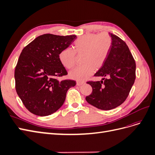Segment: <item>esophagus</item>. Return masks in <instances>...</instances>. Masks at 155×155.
<instances>
[{
    "mask_svg": "<svg viewBox=\"0 0 155 155\" xmlns=\"http://www.w3.org/2000/svg\"><path fill=\"white\" fill-rule=\"evenodd\" d=\"M84 83H85V82H79V81H78V82L76 83V85H77L78 86H81V85H83Z\"/></svg>",
    "mask_w": 155,
    "mask_h": 155,
    "instance_id": "esophagus-1",
    "label": "esophagus"
}]
</instances>
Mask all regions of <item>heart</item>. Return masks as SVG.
Wrapping results in <instances>:
<instances>
[{"label": "heart", "mask_w": 155, "mask_h": 155, "mask_svg": "<svg viewBox=\"0 0 155 155\" xmlns=\"http://www.w3.org/2000/svg\"><path fill=\"white\" fill-rule=\"evenodd\" d=\"M112 46L110 36L104 33L100 35L87 34L83 35L75 41L74 50L65 48L61 51L59 59L63 66L67 69L74 67L76 62V52L84 54L83 63L69 73V76L78 81H83L92 76L96 69L103 67L109 55Z\"/></svg>", "instance_id": "b5f03b06"}]
</instances>
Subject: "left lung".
<instances>
[{
    "instance_id": "obj_1",
    "label": "left lung",
    "mask_w": 155,
    "mask_h": 155,
    "mask_svg": "<svg viewBox=\"0 0 155 155\" xmlns=\"http://www.w3.org/2000/svg\"><path fill=\"white\" fill-rule=\"evenodd\" d=\"M112 46L103 67L95 76L107 77L101 81H88L92 88L86 97L89 104L101 110H111L126 100L136 78V63L127 45L120 37L109 33Z\"/></svg>"
}]
</instances>
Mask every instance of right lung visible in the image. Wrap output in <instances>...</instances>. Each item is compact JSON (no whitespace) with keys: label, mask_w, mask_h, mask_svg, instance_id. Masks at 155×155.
<instances>
[{"label":"right lung","mask_w":155,"mask_h":155,"mask_svg":"<svg viewBox=\"0 0 155 155\" xmlns=\"http://www.w3.org/2000/svg\"><path fill=\"white\" fill-rule=\"evenodd\" d=\"M77 38L76 35H41L22 50L15 70V89L23 104L40 116L52 114L60 109L73 80L56 79L67 74L59 55Z\"/></svg>","instance_id":"right-lung-1"}]
</instances>
